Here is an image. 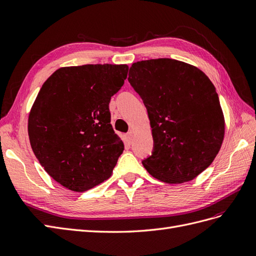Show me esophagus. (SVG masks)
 <instances>
[{
  "instance_id": "obj_1",
  "label": "esophagus",
  "mask_w": 256,
  "mask_h": 256,
  "mask_svg": "<svg viewBox=\"0 0 256 256\" xmlns=\"http://www.w3.org/2000/svg\"><path fill=\"white\" fill-rule=\"evenodd\" d=\"M127 138H128V141H132V138H134V131L132 130H130L129 132H127Z\"/></svg>"
}]
</instances>
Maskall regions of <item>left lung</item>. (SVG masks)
<instances>
[{
    "mask_svg": "<svg viewBox=\"0 0 256 256\" xmlns=\"http://www.w3.org/2000/svg\"><path fill=\"white\" fill-rule=\"evenodd\" d=\"M128 81L150 122L154 152L142 161L146 171L166 184L194 180L212 164L226 132L212 82L198 67L172 58L134 63Z\"/></svg>",
    "mask_w": 256,
    "mask_h": 256,
    "instance_id": "1",
    "label": "left lung"
}]
</instances>
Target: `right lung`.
<instances>
[{
	"label": "right lung",
	"mask_w": 256,
	"mask_h": 256,
	"mask_svg": "<svg viewBox=\"0 0 256 256\" xmlns=\"http://www.w3.org/2000/svg\"><path fill=\"white\" fill-rule=\"evenodd\" d=\"M127 65L62 67L47 79L30 111V143L44 171L63 187L84 192L109 178L124 150L109 104Z\"/></svg>",
	"instance_id": "add662e5"
}]
</instances>
